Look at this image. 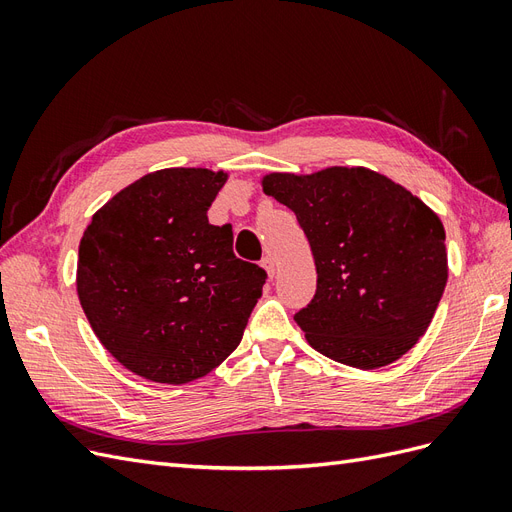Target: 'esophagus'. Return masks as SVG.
I'll use <instances>...</instances> for the list:
<instances>
[{
    "label": "esophagus",
    "mask_w": 512,
    "mask_h": 512,
    "mask_svg": "<svg viewBox=\"0 0 512 512\" xmlns=\"http://www.w3.org/2000/svg\"><path fill=\"white\" fill-rule=\"evenodd\" d=\"M262 269L267 271V275H269V277H273V275H275V260H273L271 256H265V258H262Z\"/></svg>",
    "instance_id": "1"
}]
</instances>
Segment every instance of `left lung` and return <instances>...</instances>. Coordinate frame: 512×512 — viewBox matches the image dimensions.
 Masks as SVG:
<instances>
[{"label": "left lung", "mask_w": 512, "mask_h": 512, "mask_svg": "<svg viewBox=\"0 0 512 512\" xmlns=\"http://www.w3.org/2000/svg\"><path fill=\"white\" fill-rule=\"evenodd\" d=\"M262 192L294 211L318 284L294 314L307 344L356 369L401 359L425 335L448 280L438 213L365 166L269 173Z\"/></svg>", "instance_id": "obj_1"}]
</instances>
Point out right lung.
<instances>
[{"label": "right lung", "instance_id": "right-lung-1", "mask_svg": "<svg viewBox=\"0 0 512 512\" xmlns=\"http://www.w3.org/2000/svg\"><path fill=\"white\" fill-rule=\"evenodd\" d=\"M226 170L162 168L130 183L87 224L76 292L100 344L160 384L207 376L241 342L265 269L232 252L207 211Z\"/></svg>", "mask_w": 512, "mask_h": 512}]
</instances>
